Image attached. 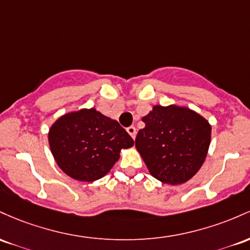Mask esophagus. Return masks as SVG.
<instances>
[{"label": "esophagus", "mask_w": 250, "mask_h": 250, "mask_svg": "<svg viewBox=\"0 0 250 250\" xmlns=\"http://www.w3.org/2000/svg\"><path fill=\"white\" fill-rule=\"evenodd\" d=\"M126 131H127V133L130 134L131 137L134 139L136 138V134H137V131H136V127L134 126H128L127 128H126Z\"/></svg>", "instance_id": "34e87169"}]
</instances>
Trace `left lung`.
<instances>
[{"label":"left lung","instance_id":"8db88e82","mask_svg":"<svg viewBox=\"0 0 250 250\" xmlns=\"http://www.w3.org/2000/svg\"><path fill=\"white\" fill-rule=\"evenodd\" d=\"M136 147L153 177L167 184L186 183L200 170L210 144L211 126L187 107L155 106L143 117Z\"/></svg>","mask_w":250,"mask_h":250}]
</instances>
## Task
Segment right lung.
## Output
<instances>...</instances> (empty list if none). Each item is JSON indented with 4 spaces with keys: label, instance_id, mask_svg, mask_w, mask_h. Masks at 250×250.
<instances>
[{
    "label": "right lung",
    "instance_id": "add662e5",
    "mask_svg": "<svg viewBox=\"0 0 250 250\" xmlns=\"http://www.w3.org/2000/svg\"><path fill=\"white\" fill-rule=\"evenodd\" d=\"M48 140L60 169L81 182L104 177L119 159L120 150L134 144L117 120L94 108L59 118L50 127Z\"/></svg>",
    "mask_w": 250,
    "mask_h": 250
}]
</instances>
